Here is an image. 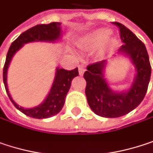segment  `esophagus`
Listing matches in <instances>:
<instances>
[{
  "mask_svg": "<svg viewBox=\"0 0 153 153\" xmlns=\"http://www.w3.org/2000/svg\"><path fill=\"white\" fill-rule=\"evenodd\" d=\"M78 70H79V75L82 76L83 73H84V71H85V67L82 66V65H80V66L78 67Z\"/></svg>",
  "mask_w": 153,
  "mask_h": 153,
  "instance_id": "34e87169",
  "label": "esophagus"
}]
</instances>
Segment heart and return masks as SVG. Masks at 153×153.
Segmentation results:
<instances>
[{
  "label": "heart",
  "instance_id": "1",
  "mask_svg": "<svg viewBox=\"0 0 153 153\" xmlns=\"http://www.w3.org/2000/svg\"><path fill=\"white\" fill-rule=\"evenodd\" d=\"M111 35V29L99 27L80 37L76 42V45L82 50H93L101 46L97 53V57L103 59L111 55L118 44L117 36Z\"/></svg>",
  "mask_w": 153,
  "mask_h": 153
}]
</instances>
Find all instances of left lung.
I'll list each match as a JSON object with an SVG mask.
<instances>
[{
    "mask_svg": "<svg viewBox=\"0 0 153 153\" xmlns=\"http://www.w3.org/2000/svg\"><path fill=\"white\" fill-rule=\"evenodd\" d=\"M119 27L123 45L117 53L129 57L136 69V76L129 90L113 91L104 78L106 60L87 66L83 77L86 81L85 94L91 109L104 117H118L128 114L143 101L148 89L152 68L145 44L126 26L112 22Z\"/></svg>",
    "mask_w": 153,
    "mask_h": 153,
    "instance_id": "obj_1",
    "label": "left lung"
}]
</instances>
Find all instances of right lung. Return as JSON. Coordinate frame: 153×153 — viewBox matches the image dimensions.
<instances>
[{"instance_id":"1","label":"right lung","mask_w":153,"mask_h":153,"mask_svg":"<svg viewBox=\"0 0 153 153\" xmlns=\"http://www.w3.org/2000/svg\"><path fill=\"white\" fill-rule=\"evenodd\" d=\"M60 22H51L49 24H40L31 27L21 34L16 40H15L7 51L6 62L3 68V82L6 91L11 100V102L22 113L34 118H48L59 113L62 109L67 93L71 85V81L74 77L78 76V69L76 68L72 71H66L64 69L56 68V76L50 91L45 100L39 104L38 106L24 109L13 100L10 93L8 91L7 84V74L9 63L12 57L24 44L31 42H56L62 36Z\"/></svg>"}]
</instances>
